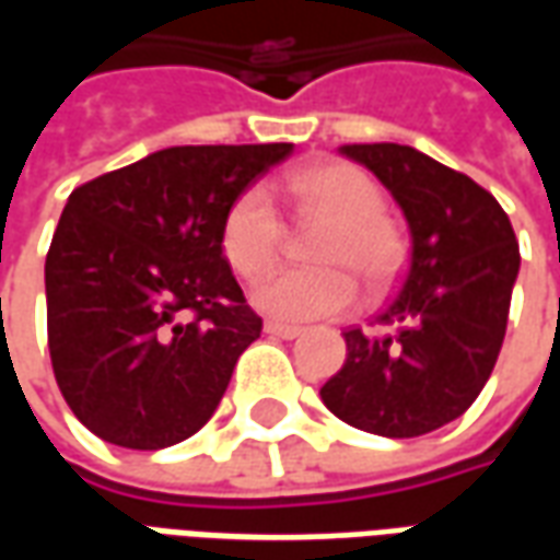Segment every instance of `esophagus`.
<instances>
[{
	"instance_id": "esophagus-1",
	"label": "esophagus",
	"mask_w": 560,
	"mask_h": 560,
	"mask_svg": "<svg viewBox=\"0 0 560 560\" xmlns=\"http://www.w3.org/2000/svg\"><path fill=\"white\" fill-rule=\"evenodd\" d=\"M264 329H267L269 336H276V339H296V336L303 332V327H293V324H279V320H267V324H264Z\"/></svg>"
}]
</instances>
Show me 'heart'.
Segmentation results:
<instances>
[{
  "label": "heart",
  "instance_id": "1",
  "mask_svg": "<svg viewBox=\"0 0 560 560\" xmlns=\"http://www.w3.org/2000/svg\"><path fill=\"white\" fill-rule=\"evenodd\" d=\"M284 195L303 215L327 221L317 240L320 267L279 269L252 293L255 305L279 320H315L345 312L357 300V272L369 288H381L399 269V231L384 212V195L372 176L348 161H327L284 176ZM284 243V221L264 185H248L233 197L221 219V252L236 276L260 279Z\"/></svg>",
  "mask_w": 560,
  "mask_h": 560
}]
</instances>
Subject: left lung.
<instances>
[{"instance_id": "1", "label": "left lung", "mask_w": 560, "mask_h": 560, "mask_svg": "<svg viewBox=\"0 0 560 560\" xmlns=\"http://www.w3.org/2000/svg\"><path fill=\"white\" fill-rule=\"evenodd\" d=\"M387 185L411 228V267L375 317L345 329L348 357L320 399L353 429L417 438L468 411L492 375L518 276L501 203L465 173L399 143L341 147Z\"/></svg>"}]
</instances>
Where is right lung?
I'll list each match as a JSON object with an SVG mask.
<instances>
[{"label":"right lung","instance_id":"obj_1","mask_svg":"<svg viewBox=\"0 0 560 560\" xmlns=\"http://www.w3.org/2000/svg\"><path fill=\"white\" fill-rule=\"evenodd\" d=\"M293 143L171 147L68 197L44 264L56 384L128 450L191 438L264 320L221 252V219Z\"/></svg>","mask_w":560,"mask_h":560}]
</instances>
